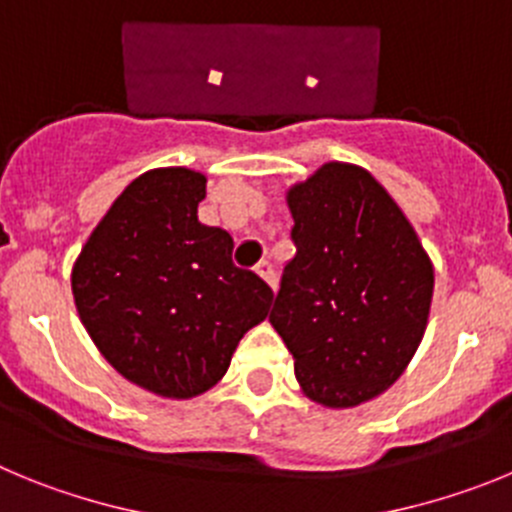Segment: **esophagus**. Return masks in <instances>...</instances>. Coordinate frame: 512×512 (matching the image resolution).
<instances>
[{
  "mask_svg": "<svg viewBox=\"0 0 512 512\" xmlns=\"http://www.w3.org/2000/svg\"><path fill=\"white\" fill-rule=\"evenodd\" d=\"M255 270H257V275H260V278L265 280L267 285H270V288H273V290L278 288V278H275V267H273V262H270V260H262L260 265L255 267Z\"/></svg>",
  "mask_w": 512,
  "mask_h": 512,
  "instance_id": "34e87169",
  "label": "esophagus"
}]
</instances>
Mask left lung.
Segmentation results:
<instances>
[{
    "label": "left lung",
    "instance_id": "8db88e82",
    "mask_svg": "<svg viewBox=\"0 0 512 512\" xmlns=\"http://www.w3.org/2000/svg\"><path fill=\"white\" fill-rule=\"evenodd\" d=\"M288 206L296 257L283 267L270 324L313 403H367L403 375L421 344L434 267L365 168L321 165L290 188Z\"/></svg>",
    "mask_w": 512,
    "mask_h": 512
}]
</instances>
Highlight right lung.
<instances>
[{
	"instance_id": "right-lung-1",
	"label": "right lung",
	"mask_w": 512,
	"mask_h": 512,
	"mask_svg": "<svg viewBox=\"0 0 512 512\" xmlns=\"http://www.w3.org/2000/svg\"><path fill=\"white\" fill-rule=\"evenodd\" d=\"M204 196L196 170H147L96 224L71 273L81 324L104 359L163 398L214 388L273 303L270 285L232 262V237L199 222Z\"/></svg>"
}]
</instances>
